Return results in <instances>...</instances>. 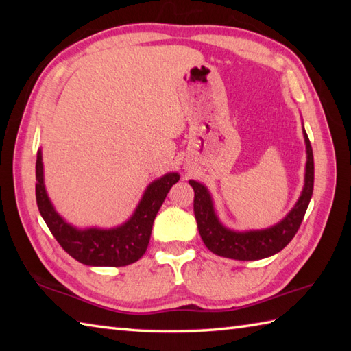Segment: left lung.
Returning a JSON list of instances; mask_svg holds the SVG:
<instances>
[{"label":"left lung","instance_id":"8db88e82","mask_svg":"<svg viewBox=\"0 0 351 351\" xmlns=\"http://www.w3.org/2000/svg\"><path fill=\"white\" fill-rule=\"evenodd\" d=\"M304 145H306V166H304V184L295 205L276 225L265 229L234 230L220 221L214 208L210 190L197 181H189L195 190V217L199 234L205 245L213 253L223 258L238 261H256L273 256L293 240L299 230L304 213L314 191V155L311 141L303 126Z\"/></svg>","mask_w":351,"mask_h":351}]
</instances>
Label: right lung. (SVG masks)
Masks as SVG:
<instances>
[{"label": "right lung", "instance_id": "obj_1", "mask_svg": "<svg viewBox=\"0 0 351 351\" xmlns=\"http://www.w3.org/2000/svg\"><path fill=\"white\" fill-rule=\"evenodd\" d=\"M180 181L178 171H169L147 185L131 217L116 228L80 229L66 221L56 211L45 189L42 151L36 160V200L42 219L58 244L77 259L92 267H123L136 263L145 255L151 240L156 213L166 199L171 185Z\"/></svg>", "mask_w": 351, "mask_h": 351}]
</instances>
